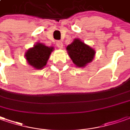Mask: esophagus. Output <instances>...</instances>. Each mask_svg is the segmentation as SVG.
Masks as SVG:
<instances>
[{
	"label": "esophagus",
	"mask_w": 130,
	"mask_h": 130,
	"mask_svg": "<svg viewBox=\"0 0 130 130\" xmlns=\"http://www.w3.org/2000/svg\"><path fill=\"white\" fill-rule=\"evenodd\" d=\"M56 46H57V47H59V49H62L63 48V43L60 42V41H58L56 42Z\"/></svg>",
	"instance_id": "obj_1"
}]
</instances>
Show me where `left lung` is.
Here are the masks:
<instances>
[{
	"mask_svg": "<svg viewBox=\"0 0 130 130\" xmlns=\"http://www.w3.org/2000/svg\"><path fill=\"white\" fill-rule=\"evenodd\" d=\"M67 50L73 63L79 68L86 67L88 63L92 62L95 55L93 48L78 38L67 46Z\"/></svg>",
	"mask_w": 130,
	"mask_h": 130,
	"instance_id": "1",
	"label": "left lung"
}]
</instances>
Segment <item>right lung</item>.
<instances>
[{
    "instance_id": "add662e5",
    "label": "right lung",
    "mask_w": 130,
    "mask_h": 130,
    "mask_svg": "<svg viewBox=\"0 0 130 130\" xmlns=\"http://www.w3.org/2000/svg\"><path fill=\"white\" fill-rule=\"evenodd\" d=\"M53 46H46L43 43H37L26 51L25 57L29 66L37 70L44 69L54 51Z\"/></svg>"
}]
</instances>
